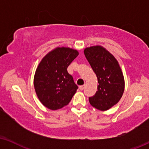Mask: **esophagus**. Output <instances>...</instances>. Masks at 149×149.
I'll use <instances>...</instances> for the list:
<instances>
[{
  "instance_id": "1",
  "label": "esophagus",
  "mask_w": 149,
  "mask_h": 149,
  "mask_svg": "<svg viewBox=\"0 0 149 149\" xmlns=\"http://www.w3.org/2000/svg\"><path fill=\"white\" fill-rule=\"evenodd\" d=\"M85 85H80V86H79V89H80V90H83V89H85Z\"/></svg>"
}]
</instances>
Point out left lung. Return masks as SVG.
<instances>
[{
	"instance_id": "obj_1",
	"label": "left lung",
	"mask_w": 149,
	"mask_h": 149,
	"mask_svg": "<svg viewBox=\"0 0 149 149\" xmlns=\"http://www.w3.org/2000/svg\"><path fill=\"white\" fill-rule=\"evenodd\" d=\"M84 54L97 78V91L89 97L90 104L100 111H107L119 102L125 89V81L117 59L104 47L91 46Z\"/></svg>"
}]
</instances>
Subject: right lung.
Returning <instances> with one entry per match:
<instances>
[{
    "label": "right lung",
    "mask_w": 149,
    "mask_h": 149,
    "mask_svg": "<svg viewBox=\"0 0 149 149\" xmlns=\"http://www.w3.org/2000/svg\"><path fill=\"white\" fill-rule=\"evenodd\" d=\"M78 55L74 49L58 47L40 62L34 74V86L38 98L47 109H62L76 93L78 86L67 68Z\"/></svg>",
    "instance_id": "add662e5"
}]
</instances>
